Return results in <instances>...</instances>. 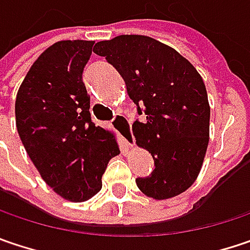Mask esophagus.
Wrapping results in <instances>:
<instances>
[{"instance_id": "obj_1", "label": "esophagus", "mask_w": 250, "mask_h": 250, "mask_svg": "<svg viewBox=\"0 0 250 250\" xmlns=\"http://www.w3.org/2000/svg\"><path fill=\"white\" fill-rule=\"evenodd\" d=\"M111 125L119 133V136L123 139V141H125L128 147H134V136H133V131H131V125H130V122L125 119V116L117 114L113 119Z\"/></svg>"}]
</instances>
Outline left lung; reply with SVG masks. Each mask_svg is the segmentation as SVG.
<instances>
[{
    "mask_svg": "<svg viewBox=\"0 0 250 250\" xmlns=\"http://www.w3.org/2000/svg\"><path fill=\"white\" fill-rule=\"evenodd\" d=\"M117 69L130 99L146 123L134 122L137 146L154 158L148 177L137 178L140 191L168 199L197 180L209 143L211 109L197 69L174 48L144 35H120L93 48Z\"/></svg>",
    "mask_w": 250,
    "mask_h": 250,
    "instance_id": "left-lung-1",
    "label": "left lung"
}]
</instances>
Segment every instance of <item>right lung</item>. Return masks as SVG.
Returning a JSON list of instances; mask_svg holds the SVG:
<instances>
[{"label":"right lung","mask_w":250,"mask_h":250,"mask_svg":"<svg viewBox=\"0 0 250 250\" xmlns=\"http://www.w3.org/2000/svg\"><path fill=\"white\" fill-rule=\"evenodd\" d=\"M95 41H59L39 55L15 100L17 130L43 181L62 198L84 202L120 153L110 130L90 119L82 79Z\"/></svg>","instance_id":"1"}]
</instances>
